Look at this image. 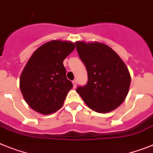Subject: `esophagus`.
Listing matches in <instances>:
<instances>
[{
	"mask_svg": "<svg viewBox=\"0 0 153 153\" xmlns=\"http://www.w3.org/2000/svg\"><path fill=\"white\" fill-rule=\"evenodd\" d=\"M72 84H73V87L75 88H76V85H77V82L75 80H74V81H72Z\"/></svg>",
	"mask_w": 153,
	"mask_h": 153,
	"instance_id": "esophagus-1",
	"label": "esophagus"
}]
</instances>
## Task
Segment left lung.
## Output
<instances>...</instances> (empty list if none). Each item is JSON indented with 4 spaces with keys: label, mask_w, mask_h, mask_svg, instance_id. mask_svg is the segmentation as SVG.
<instances>
[{
    "label": "left lung",
    "mask_w": 153,
    "mask_h": 153,
    "mask_svg": "<svg viewBox=\"0 0 153 153\" xmlns=\"http://www.w3.org/2000/svg\"><path fill=\"white\" fill-rule=\"evenodd\" d=\"M77 51L85 64L88 82L76 91L91 109L106 113L120 105L128 95L131 76L114 50L100 42H77Z\"/></svg>",
    "instance_id": "1"
}]
</instances>
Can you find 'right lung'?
<instances>
[{
	"label": "right lung",
	"mask_w": 153,
	"mask_h": 153,
	"mask_svg": "<svg viewBox=\"0 0 153 153\" xmlns=\"http://www.w3.org/2000/svg\"><path fill=\"white\" fill-rule=\"evenodd\" d=\"M75 48L72 42L53 40L33 53L20 77L21 91L33 110L49 115L63 105L73 87L63 61Z\"/></svg>",
	"instance_id": "1"
}]
</instances>
